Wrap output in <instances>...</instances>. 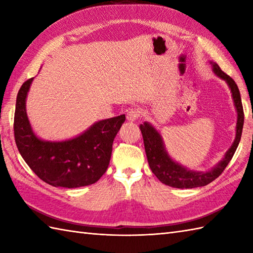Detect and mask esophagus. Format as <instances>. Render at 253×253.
<instances>
[{
	"mask_svg": "<svg viewBox=\"0 0 253 253\" xmlns=\"http://www.w3.org/2000/svg\"><path fill=\"white\" fill-rule=\"evenodd\" d=\"M140 117V111L136 107H131V109L128 110L127 112V120L129 122H135L136 120Z\"/></svg>",
	"mask_w": 253,
	"mask_h": 253,
	"instance_id": "esophagus-1",
	"label": "esophagus"
}]
</instances>
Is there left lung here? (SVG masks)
I'll use <instances>...</instances> for the list:
<instances>
[{"label": "left lung", "mask_w": 253, "mask_h": 253, "mask_svg": "<svg viewBox=\"0 0 253 253\" xmlns=\"http://www.w3.org/2000/svg\"><path fill=\"white\" fill-rule=\"evenodd\" d=\"M211 64L214 74L227 83L230 92H232L235 107L237 110V125H236L235 140L232 147L225 153L224 159L215 168L208 171H195L184 168V166H181L170 159L169 153L165 150L162 137H161L159 131L152 125L144 122L139 126L143 137L144 150H146L150 169H151L152 173L158 177L161 182L169 187L184 189V188L207 186L223 173V170L226 169L230 160L234 157L236 149H237L239 144L245 120L239 89L234 82V79L230 78L227 74H225L216 63L211 62Z\"/></svg>", "instance_id": "left-lung-1"}]
</instances>
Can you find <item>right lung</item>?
<instances>
[{
    "label": "right lung",
    "mask_w": 253,
    "mask_h": 253,
    "mask_svg": "<svg viewBox=\"0 0 253 253\" xmlns=\"http://www.w3.org/2000/svg\"><path fill=\"white\" fill-rule=\"evenodd\" d=\"M32 80L23 84L16 99L14 136L21 157L41 180L53 187L78 188L94 184L110 164L113 141L125 115L96 122L69 140L44 141L32 130L26 112Z\"/></svg>",
    "instance_id": "add662e5"
}]
</instances>
